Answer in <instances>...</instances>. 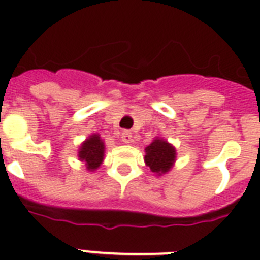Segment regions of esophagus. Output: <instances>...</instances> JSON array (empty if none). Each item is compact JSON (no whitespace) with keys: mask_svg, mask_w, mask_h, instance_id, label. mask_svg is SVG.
I'll return each instance as SVG.
<instances>
[{"mask_svg":"<svg viewBox=\"0 0 260 260\" xmlns=\"http://www.w3.org/2000/svg\"><path fill=\"white\" fill-rule=\"evenodd\" d=\"M120 138H121V140L124 143H131L132 142V132L128 129H124L121 132V136H120Z\"/></svg>","mask_w":260,"mask_h":260,"instance_id":"esophagus-1","label":"esophagus"}]
</instances>
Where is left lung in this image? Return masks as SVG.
<instances>
[{
  "label": "left lung",
  "instance_id": "obj_1",
  "mask_svg": "<svg viewBox=\"0 0 260 260\" xmlns=\"http://www.w3.org/2000/svg\"><path fill=\"white\" fill-rule=\"evenodd\" d=\"M146 163L152 173L165 174L170 170L175 160V150L169 143L160 139H155L146 148Z\"/></svg>",
  "mask_w": 260,
  "mask_h": 260
}]
</instances>
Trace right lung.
Segmentation results:
<instances>
[{"mask_svg":"<svg viewBox=\"0 0 260 260\" xmlns=\"http://www.w3.org/2000/svg\"><path fill=\"white\" fill-rule=\"evenodd\" d=\"M104 143L98 135H93L87 139L86 142L81 146L79 151V159L86 163L87 170H95L102 163L104 159Z\"/></svg>","mask_w":260,"mask_h":260,"instance_id":"right-lung-1","label":"right lung"}]
</instances>
